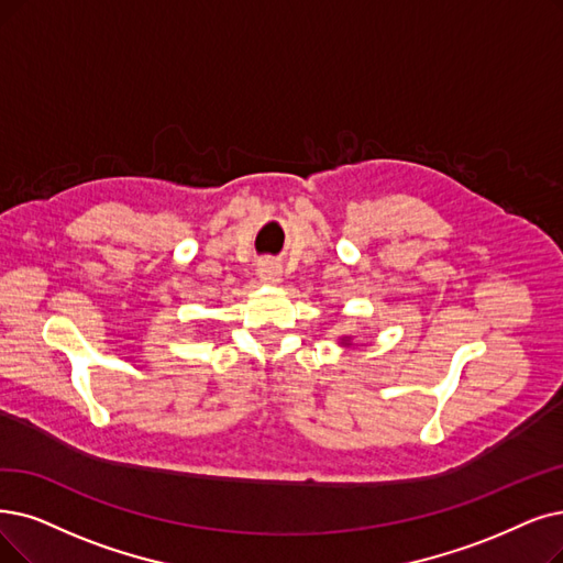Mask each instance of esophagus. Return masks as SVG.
<instances>
[{"mask_svg":"<svg viewBox=\"0 0 563 563\" xmlns=\"http://www.w3.org/2000/svg\"><path fill=\"white\" fill-rule=\"evenodd\" d=\"M258 275L267 284H277L279 282V267L273 261H263L258 267Z\"/></svg>","mask_w":563,"mask_h":563,"instance_id":"esophagus-1","label":"esophagus"}]
</instances>
